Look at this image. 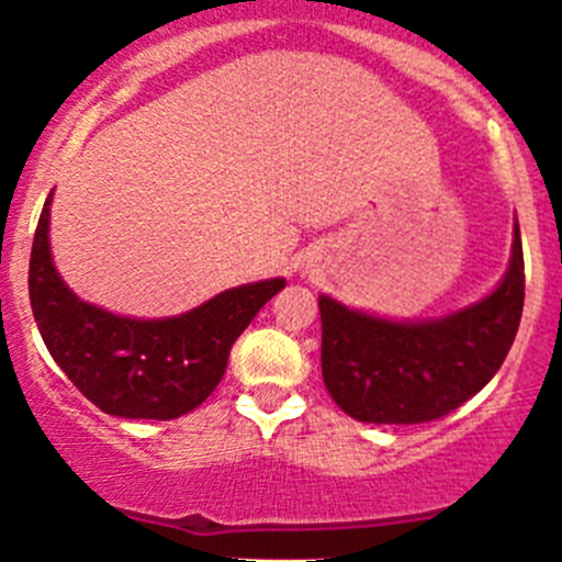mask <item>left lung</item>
<instances>
[{"label":"left lung","mask_w":562,"mask_h":562,"mask_svg":"<svg viewBox=\"0 0 562 562\" xmlns=\"http://www.w3.org/2000/svg\"><path fill=\"white\" fill-rule=\"evenodd\" d=\"M322 376L346 416L424 424L469 402L505 363L524 311L521 229L491 293L440 318H391L322 293Z\"/></svg>","instance_id":"8db88e82"}]
</instances>
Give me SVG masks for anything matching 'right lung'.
Instances as JSON below:
<instances>
[{"instance_id": "1", "label": "right lung", "mask_w": 562, "mask_h": 562, "mask_svg": "<svg viewBox=\"0 0 562 562\" xmlns=\"http://www.w3.org/2000/svg\"><path fill=\"white\" fill-rule=\"evenodd\" d=\"M52 196L30 255V305L55 363L108 416L169 422L191 413L216 391L233 344L285 280L227 288L180 316H119L82 302L55 269Z\"/></svg>"}]
</instances>
